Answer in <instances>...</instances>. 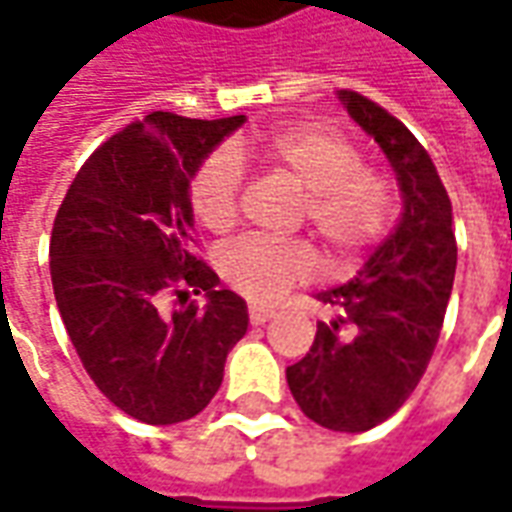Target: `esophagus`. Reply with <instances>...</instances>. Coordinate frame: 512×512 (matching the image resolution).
Listing matches in <instances>:
<instances>
[{"mask_svg":"<svg viewBox=\"0 0 512 512\" xmlns=\"http://www.w3.org/2000/svg\"><path fill=\"white\" fill-rule=\"evenodd\" d=\"M248 317L253 326H264V323L273 317V309H264V306H256V303H253V306L248 309Z\"/></svg>","mask_w":512,"mask_h":512,"instance_id":"1","label":"esophagus"}]
</instances>
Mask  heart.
Returning <instances> with one entry per match:
<instances>
[{
  "label": "heart",
  "instance_id": "1",
  "mask_svg": "<svg viewBox=\"0 0 512 512\" xmlns=\"http://www.w3.org/2000/svg\"><path fill=\"white\" fill-rule=\"evenodd\" d=\"M253 155L303 189L301 220L331 262H348L373 248L393 220V186L362 164L359 150L337 130L317 125L281 128L253 144ZM242 164L228 150H211L189 178V209L209 231H228L239 214ZM225 284L248 301L273 303L315 270V256L298 239L242 236L220 250Z\"/></svg>",
  "mask_w": 512,
  "mask_h": 512
}]
</instances>
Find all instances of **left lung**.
<instances>
[{"label":"left lung","instance_id":"8db88e82","mask_svg":"<svg viewBox=\"0 0 512 512\" xmlns=\"http://www.w3.org/2000/svg\"><path fill=\"white\" fill-rule=\"evenodd\" d=\"M340 100L396 169L404 214L354 281L317 295L331 312L312 348L287 368L306 418L334 432H368L412 396L435 354L457 267L451 200L410 128L379 102L343 88Z\"/></svg>","mask_w":512,"mask_h":512}]
</instances>
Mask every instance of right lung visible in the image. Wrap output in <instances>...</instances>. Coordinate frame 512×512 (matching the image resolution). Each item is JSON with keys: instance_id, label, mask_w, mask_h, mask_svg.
I'll return each mask as SVG.
<instances>
[{"instance_id": "1", "label": "right lung", "mask_w": 512, "mask_h": 512, "mask_svg": "<svg viewBox=\"0 0 512 512\" xmlns=\"http://www.w3.org/2000/svg\"><path fill=\"white\" fill-rule=\"evenodd\" d=\"M245 116L155 111L88 155L55 214L49 270L63 326L100 393L142 424L209 407L248 306L192 253L189 178ZM206 294L169 313V294Z\"/></svg>"}]
</instances>
